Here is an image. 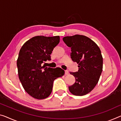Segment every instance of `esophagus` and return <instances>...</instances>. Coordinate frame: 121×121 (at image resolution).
<instances>
[{
    "mask_svg": "<svg viewBox=\"0 0 121 121\" xmlns=\"http://www.w3.org/2000/svg\"><path fill=\"white\" fill-rule=\"evenodd\" d=\"M65 74L66 75H68L69 74V71H68V70H65Z\"/></svg>",
    "mask_w": 121,
    "mask_h": 121,
    "instance_id": "esophagus-1",
    "label": "esophagus"
}]
</instances>
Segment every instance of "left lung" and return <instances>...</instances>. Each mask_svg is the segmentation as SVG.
<instances>
[{
	"label": "left lung",
	"mask_w": 121,
	"mask_h": 121,
	"mask_svg": "<svg viewBox=\"0 0 121 121\" xmlns=\"http://www.w3.org/2000/svg\"><path fill=\"white\" fill-rule=\"evenodd\" d=\"M63 40L71 48V58L79 68L77 72H70L76 81L69 89L74 95H85L94 89L101 75L103 58L101 50L93 40L83 35L64 37Z\"/></svg>",
	"instance_id": "8db88e82"
}]
</instances>
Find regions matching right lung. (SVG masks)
<instances>
[{
    "label": "right lung",
    "instance_id": "add662e5",
    "mask_svg": "<svg viewBox=\"0 0 121 121\" xmlns=\"http://www.w3.org/2000/svg\"><path fill=\"white\" fill-rule=\"evenodd\" d=\"M59 36H38L26 42L20 49L17 62L19 78L27 93L43 99L50 96L55 79L64 75L60 68H51L42 63L51 60L52 51L59 43Z\"/></svg>",
    "mask_w": 121,
    "mask_h": 121
}]
</instances>
